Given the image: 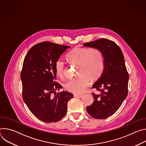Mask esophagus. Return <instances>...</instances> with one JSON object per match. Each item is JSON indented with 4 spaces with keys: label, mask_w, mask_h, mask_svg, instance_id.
Returning <instances> with one entry per match:
<instances>
[{
    "label": "esophagus",
    "mask_w": 146,
    "mask_h": 146,
    "mask_svg": "<svg viewBox=\"0 0 146 146\" xmlns=\"http://www.w3.org/2000/svg\"><path fill=\"white\" fill-rule=\"evenodd\" d=\"M82 96V95H80V94H74V97H76V98H81Z\"/></svg>",
    "instance_id": "obj_1"
}]
</instances>
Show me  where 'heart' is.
Instances as JSON below:
<instances>
[{
  "mask_svg": "<svg viewBox=\"0 0 146 146\" xmlns=\"http://www.w3.org/2000/svg\"><path fill=\"white\" fill-rule=\"evenodd\" d=\"M66 57L70 61L79 64V74L81 75L65 83V89L70 92H84L90 84V78L98 79L103 72L105 59L102 52L98 48L76 47L67 54ZM64 61L58 59L55 64V70L60 78L64 77Z\"/></svg>",
  "mask_w": 146,
  "mask_h": 146,
  "instance_id": "1",
  "label": "heart"
}]
</instances>
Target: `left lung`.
Wrapping results in <instances>:
<instances>
[{"mask_svg": "<svg viewBox=\"0 0 146 146\" xmlns=\"http://www.w3.org/2000/svg\"><path fill=\"white\" fill-rule=\"evenodd\" d=\"M83 46L98 48L104 56L103 72L92 86L100 94L92 93L94 101L86 110L93 118L105 119L117 111L128 95L129 74L124 57L119 46L106 38L90 41Z\"/></svg>", "mask_w": 146, "mask_h": 146, "instance_id": "8db88e82", "label": "left lung"}]
</instances>
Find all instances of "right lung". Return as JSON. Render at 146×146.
<instances>
[{"label": "right lung", "instance_id": "1", "mask_svg": "<svg viewBox=\"0 0 146 146\" xmlns=\"http://www.w3.org/2000/svg\"><path fill=\"white\" fill-rule=\"evenodd\" d=\"M69 46L49 41L33 46L27 54L21 72L23 98L31 113L45 122L59 121L67 112L73 95L56 93L62 87L56 81L55 64Z\"/></svg>", "mask_w": 146, "mask_h": 146}]
</instances>
